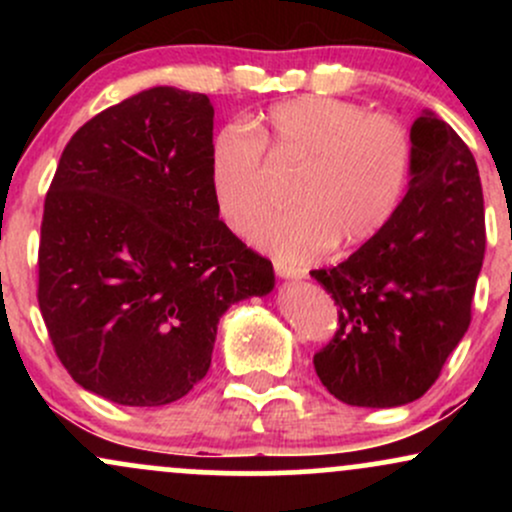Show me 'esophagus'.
I'll use <instances>...</instances> for the list:
<instances>
[{"label": "esophagus", "instance_id": "esophagus-1", "mask_svg": "<svg viewBox=\"0 0 512 512\" xmlns=\"http://www.w3.org/2000/svg\"><path fill=\"white\" fill-rule=\"evenodd\" d=\"M274 269H276V274L281 276V279H289V281L305 279V269L303 267H296V264H289L284 260H274Z\"/></svg>", "mask_w": 512, "mask_h": 512}]
</instances>
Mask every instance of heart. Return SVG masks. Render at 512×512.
Listing matches in <instances>:
<instances>
[{
	"label": "heart",
	"mask_w": 512,
	"mask_h": 512,
	"mask_svg": "<svg viewBox=\"0 0 512 512\" xmlns=\"http://www.w3.org/2000/svg\"><path fill=\"white\" fill-rule=\"evenodd\" d=\"M264 146L301 163L289 187L293 207L269 216L252 240L286 262L320 257L334 243L361 248L395 219L414 168L404 122L327 96L269 108L257 129L231 122L209 146V185L221 219L243 233L267 209Z\"/></svg>",
	"instance_id": "1"
}]
</instances>
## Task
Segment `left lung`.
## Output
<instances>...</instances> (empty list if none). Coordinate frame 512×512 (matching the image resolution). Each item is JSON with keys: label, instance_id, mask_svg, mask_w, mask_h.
I'll return each instance as SVG.
<instances>
[{"label": "left lung", "instance_id": "1", "mask_svg": "<svg viewBox=\"0 0 512 512\" xmlns=\"http://www.w3.org/2000/svg\"><path fill=\"white\" fill-rule=\"evenodd\" d=\"M409 134L414 168L395 219L349 260L310 272L339 308V330L315 354V373L351 407L419 399L472 320L486 250L477 161L431 110Z\"/></svg>", "mask_w": 512, "mask_h": 512}]
</instances>
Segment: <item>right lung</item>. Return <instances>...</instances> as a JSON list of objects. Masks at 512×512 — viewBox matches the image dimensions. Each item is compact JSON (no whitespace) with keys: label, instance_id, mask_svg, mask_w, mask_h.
<instances>
[{"label":"right lung","instance_id":"right-lung-1","mask_svg":"<svg viewBox=\"0 0 512 512\" xmlns=\"http://www.w3.org/2000/svg\"><path fill=\"white\" fill-rule=\"evenodd\" d=\"M214 108L154 86L88 120L45 197L38 303L84 390L125 407L185 397L233 303L274 289L272 262L219 221Z\"/></svg>","mask_w":512,"mask_h":512}]
</instances>
